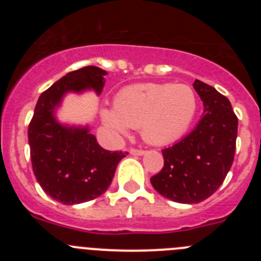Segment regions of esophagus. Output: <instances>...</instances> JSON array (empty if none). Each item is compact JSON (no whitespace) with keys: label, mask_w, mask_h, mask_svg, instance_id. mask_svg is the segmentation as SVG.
I'll return each mask as SVG.
<instances>
[{"label":"esophagus","mask_w":261,"mask_h":261,"mask_svg":"<svg viewBox=\"0 0 261 261\" xmlns=\"http://www.w3.org/2000/svg\"><path fill=\"white\" fill-rule=\"evenodd\" d=\"M129 151L132 155H144L145 154V150H142V149H130Z\"/></svg>","instance_id":"esophagus-1"}]
</instances>
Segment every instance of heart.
<instances>
[{
	"label": "heart",
	"instance_id": "1",
	"mask_svg": "<svg viewBox=\"0 0 261 261\" xmlns=\"http://www.w3.org/2000/svg\"><path fill=\"white\" fill-rule=\"evenodd\" d=\"M197 110V98L188 85L140 84L120 90L114 110L103 108L100 116L119 135L141 128L144 140L153 145L176 141L190 129Z\"/></svg>",
	"mask_w": 261,
	"mask_h": 261
}]
</instances>
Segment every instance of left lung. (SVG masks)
Masks as SVG:
<instances>
[{
  "label": "left lung",
  "instance_id": "left-lung-1",
  "mask_svg": "<svg viewBox=\"0 0 261 261\" xmlns=\"http://www.w3.org/2000/svg\"><path fill=\"white\" fill-rule=\"evenodd\" d=\"M193 89L204 103L202 117L190 135L163 149L165 166L150 179L159 195L180 204H199L220 188L231 168L238 135L229 99L199 80Z\"/></svg>",
  "mask_w": 261,
  "mask_h": 261
}]
</instances>
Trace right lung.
<instances>
[{
  "mask_svg": "<svg viewBox=\"0 0 261 261\" xmlns=\"http://www.w3.org/2000/svg\"><path fill=\"white\" fill-rule=\"evenodd\" d=\"M107 71L85 66L70 71L41 94L29 125L32 170L53 200L74 205L94 200L108 190L126 151H108L90 133L89 125L61 124L56 110L68 93H102Z\"/></svg>",
  "mask_w": 261,
  "mask_h": 261,
  "instance_id": "add662e5",
  "label": "right lung"
}]
</instances>
